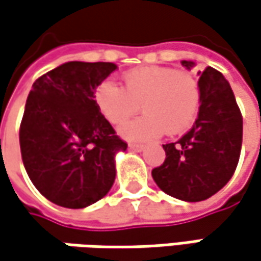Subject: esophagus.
I'll return each instance as SVG.
<instances>
[{
  "label": "esophagus",
  "instance_id": "1",
  "mask_svg": "<svg viewBox=\"0 0 261 261\" xmlns=\"http://www.w3.org/2000/svg\"><path fill=\"white\" fill-rule=\"evenodd\" d=\"M130 147L133 150H142L145 145H142V143H130Z\"/></svg>",
  "mask_w": 261,
  "mask_h": 261
}]
</instances>
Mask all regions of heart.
<instances>
[{
	"label": "heart",
	"mask_w": 261,
	"mask_h": 261,
	"mask_svg": "<svg viewBox=\"0 0 261 261\" xmlns=\"http://www.w3.org/2000/svg\"><path fill=\"white\" fill-rule=\"evenodd\" d=\"M96 105L112 125L125 122L139 111L143 115L121 127L131 140H149L188 130L198 114L201 88L191 72L162 66H147L124 75V88L106 80L94 94Z\"/></svg>",
	"instance_id": "b5f03b06"
}]
</instances>
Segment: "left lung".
Masks as SVG:
<instances>
[{"instance_id":"1","label":"left lung","mask_w":261,"mask_h":261,"mask_svg":"<svg viewBox=\"0 0 261 261\" xmlns=\"http://www.w3.org/2000/svg\"><path fill=\"white\" fill-rule=\"evenodd\" d=\"M181 65L191 69L193 62ZM198 84L201 105L193 127L174 143L162 145L165 161L152 170L161 191L188 202L222 189L237 170L242 146V115L229 83L208 66Z\"/></svg>"}]
</instances>
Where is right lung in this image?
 I'll list each match as a JSON object with an SVG mask.
<instances>
[{"label": "right lung", "mask_w": 261, "mask_h": 261, "mask_svg": "<svg viewBox=\"0 0 261 261\" xmlns=\"http://www.w3.org/2000/svg\"><path fill=\"white\" fill-rule=\"evenodd\" d=\"M115 69L109 62H68L32 85L19 131L22 161L34 186L56 205L88 207L115 181V153L127 143L94 100Z\"/></svg>", "instance_id": "add662e5"}]
</instances>
